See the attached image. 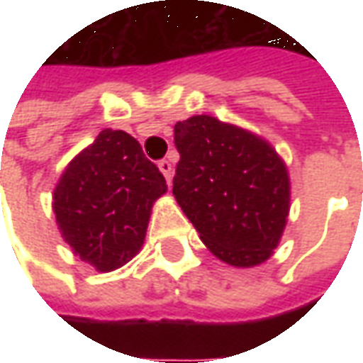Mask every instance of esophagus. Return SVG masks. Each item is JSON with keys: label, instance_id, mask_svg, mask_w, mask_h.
<instances>
[{"label": "esophagus", "instance_id": "34e87169", "mask_svg": "<svg viewBox=\"0 0 363 363\" xmlns=\"http://www.w3.org/2000/svg\"><path fill=\"white\" fill-rule=\"evenodd\" d=\"M159 171L165 174L167 182H171V177H173V165H171V161H167V159L159 161Z\"/></svg>", "mask_w": 363, "mask_h": 363}]
</instances>
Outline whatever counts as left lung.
<instances>
[{
	"label": "left lung",
	"instance_id": "obj_1",
	"mask_svg": "<svg viewBox=\"0 0 363 363\" xmlns=\"http://www.w3.org/2000/svg\"><path fill=\"white\" fill-rule=\"evenodd\" d=\"M177 202L202 243L231 267L270 259L289 212V179L259 135L213 116L174 124Z\"/></svg>",
	"mask_w": 363,
	"mask_h": 363
}]
</instances>
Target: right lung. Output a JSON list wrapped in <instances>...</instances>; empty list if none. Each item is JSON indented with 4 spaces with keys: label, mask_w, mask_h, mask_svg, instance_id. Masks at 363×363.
<instances>
[{
    "label": "right lung",
    "mask_w": 363,
    "mask_h": 363,
    "mask_svg": "<svg viewBox=\"0 0 363 363\" xmlns=\"http://www.w3.org/2000/svg\"><path fill=\"white\" fill-rule=\"evenodd\" d=\"M165 190L138 140L106 128L66 167L52 208L75 255L111 272L142 249L151 206Z\"/></svg>",
    "instance_id": "right-lung-1"
}]
</instances>
